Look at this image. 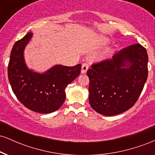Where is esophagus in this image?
Masks as SVG:
<instances>
[{
	"instance_id": "34e87169",
	"label": "esophagus",
	"mask_w": 155,
	"mask_h": 155,
	"mask_svg": "<svg viewBox=\"0 0 155 155\" xmlns=\"http://www.w3.org/2000/svg\"><path fill=\"white\" fill-rule=\"evenodd\" d=\"M89 65L87 63H83L81 65V74H86L87 71L88 70Z\"/></svg>"
}]
</instances>
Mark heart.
Masks as SVG:
<instances>
[{"mask_svg": "<svg viewBox=\"0 0 155 155\" xmlns=\"http://www.w3.org/2000/svg\"><path fill=\"white\" fill-rule=\"evenodd\" d=\"M107 43H108V40H107V39H106V38L103 39L102 41H101V44H106ZM107 54H108V51H105V52L102 54V56H101V57H102V58H105L106 56H107Z\"/></svg>", "mask_w": 155, "mask_h": 155, "instance_id": "b5f03b06", "label": "heart"}]
</instances>
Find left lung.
Wrapping results in <instances>:
<instances>
[{
    "label": "left lung",
    "mask_w": 155,
    "mask_h": 155,
    "mask_svg": "<svg viewBox=\"0 0 155 155\" xmlns=\"http://www.w3.org/2000/svg\"><path fill=\"white\" fill-rule=\"evenodd\" d=\"M148 54L140 44H133L112 57L92 65L89 102L104 116L127 111L136 104L148 76Z\"/></svg>",
    "instance_id": "1"
}]
</instances>
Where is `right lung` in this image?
Wrapping results in <instances>:
<instances>
[{
  "instance_id": "1",
  "label": "right lung",
  "mask_w": 155,
  "mask_h": 155,
  "mask_svg": "<svg viewBox=\"0 0 155 155\" xmlns=\"http://www.w3.org/2000/svg\"><path fill=\"white\" fill-rule=\"evenodd\" d=\"M32 35L28 33L13 46L8 65V81L16 97L26 108L40 114L51 113L63 105L65 89L79 75L81 65H57L44 74L29 70L23 53Z\"/></svg>"
}]
</instances>
